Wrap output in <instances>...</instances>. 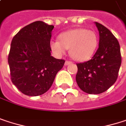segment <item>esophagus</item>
I'll use <instances>...</instances> for the list:
<instances>
[{"instance_id":"obj_1","label":"esophagus","mask_w":126,"mask_h":126,"mask_svg":"<svg viewBox=\"0 0 126 126\" xmlns=\"http://www.w3.org/2000/svg\"><path fill=\"white\" fill-rule=\"evenodd\" d=\"M72 62L71 61H66L65 62V65H69V64H71Z\"/></svg>"}]
</instances>
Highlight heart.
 I'll list each match as a JSON object with an SVG mask.
<instances>
[{"label": "heart", "mask_w": 126, "mask_h": 126, "mask_svg": "<svg viewBox=\"0 0 126 126\" xmlns=\"http://www.w3.org/2000/svg\"><path fill=\"white\" fill-rule=\"evenodd\" d=\"M60 40L50 42L52 50L57 55H63L67 49H70L71 56L77 61H86L95 53L98 40L94 31L83 28H77L63 33Z\"/></svg>", "instance_id": "1"}]
</instances>
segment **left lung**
Segmentation results:
<instances>
[{
    "label": "left lung",
    "instance_id": "8db88e82",
    "mask_svg": "<svg viewBox=\"0 0 126 126\" xmlns=\"http://www.w3.org/2000/svg\"><path fill=\"white\" fill-rule=\"evenodd\" d=\"M95 24L99 33L98 49L91 60L77 64V83L88 94L102 93L114 85L121 65L117 39L103 25L96 22Z\"/></svg>",
    "mask_w": 126,
    "mask_h": 126
}]
</instances>
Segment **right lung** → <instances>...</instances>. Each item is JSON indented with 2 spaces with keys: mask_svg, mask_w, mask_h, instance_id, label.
I'll use <instances>...</instances> for the list:
<instances>
[{
  "mask_svg": "<svg viewBox=\"0 0 126 126\" xmlns=\"http://www.w3.org/2000/svg\"><path fill=\"white\" fill-rule=\"evenodd\" d=\"M53 28L36 21L22 28L12 41L8 58L11 79L25 95L37 96L46 93L65 63L51 56Z\"/></svg>",
  "mask_w": 126,
  "mask_h": 126,
  "instance_id": "right-lung-1",
  "label": "right lung"
}]
</instances>
